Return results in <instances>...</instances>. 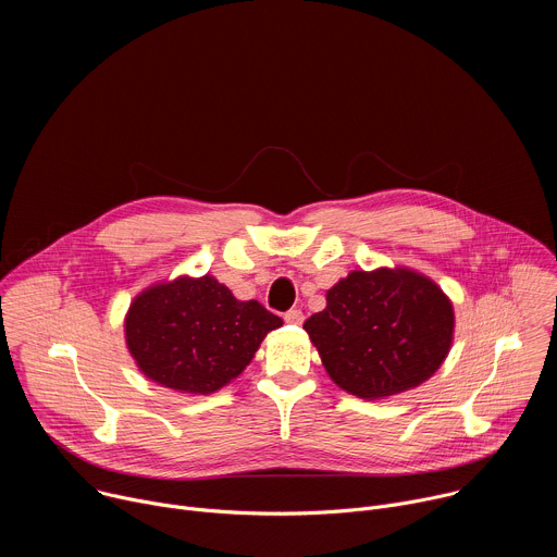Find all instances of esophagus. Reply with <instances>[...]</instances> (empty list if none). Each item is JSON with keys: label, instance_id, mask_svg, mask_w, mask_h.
Returning <instances> with one entry per match:
<instances>
[{"label": "esophagus", "instance_id": "1", "mask_svg": "<svg viewBox=\"0 0 557 557\" xmlns=\"http://www.w3.org/2000/svg\"><path fill=\"white\" fill-rule=\"evenodd\" d=\"M284 322L286 324H301L304 322V312L299 308H290L284 312Z\"/></svg>", "mask_w": 557, "mask_h": 557}]
</instances>
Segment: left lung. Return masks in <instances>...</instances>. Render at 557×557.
I'll return each mask as SVG.
<instances>
[{"mask_svg": "<svg viewBox=\"0 0 557 557\" xmlns=\"http://www.w3.org/2000/svg\"><path fill=\"white\" fill-rule=\"evenodd\" d=\"M329 376L359 399H385L428 381L454 339L449 297L410 269L352 271L304 322Z\"/></svg>", "mask_w": 557, "mask_h": 557, "instance_id": "left-lung-1", "label": "left lung"}]
</instances>
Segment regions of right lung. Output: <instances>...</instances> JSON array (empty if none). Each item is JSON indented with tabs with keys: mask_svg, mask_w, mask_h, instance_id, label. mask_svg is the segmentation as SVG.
<instances>
[{
	"mask_svg": "<svg viewBox=\"0 0 557 557\" xmlns=\"http://www.w3.org/2000/svg\"><path fill=\"white\" fill-rule=\"evenodd\" d=\"M282 326L260 301L235 299L211 275L153 284L132 301L125 342L140 372L165 387L211 394L251 363Z\"/></svg>",
	"mask_w": 557,
	"mask_h": 557,
	"instance_id": "add662e5",
	"label": "right lung"
}]
</instances>
